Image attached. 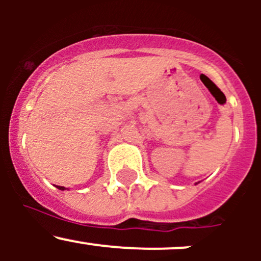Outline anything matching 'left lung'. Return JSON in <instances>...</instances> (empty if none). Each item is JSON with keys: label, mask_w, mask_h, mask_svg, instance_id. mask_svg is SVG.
I'll return each mask as SVG.
<instances>
[{"label": "left lung", "mask_w": 261, "mask_h": 261, "mask_svg": "<svg viewBox=\"0 0 261 261\" xmlns=\"http://www.w3.org/2000/svg\"><path fill=\"white\" fill-rule=\"evenodd\" d=\"M196 184H197V183H196Z\"/></svg>", "instance_id": "1"}]
</instances>
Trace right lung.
<instances>
[{"instance_id": "1", "label": "right lung", "mask_w": 261, "mask_h": 261, "mask_svg": "<svg viewBox=\"0 0 261 261\" xmlns=\"http://www.w3.org/2000/svg\"><path fill=\"white\" fill-rule=\"evenodd\" d=\"M55 187H57L58 189H60V191H64L65 189V187H60V186H55Z\"/></svg>"}]
</instances>
